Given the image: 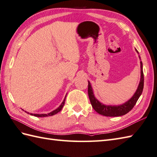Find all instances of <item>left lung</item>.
I'll use <instances>...</instances> for the list:
<instances>
[{
    "label": "left lung",
    "mask_w": 157,
    "mask_h": 157,
    "mask_svg": "<svg viewBox=\"0 0 157 157\" xmlns=\"http://www.w3.org/2000/svg\"><path fill=\"white\" fill-rule=\"evenodd\" d=\"M136 52H138L136 49ZM140 60H141L140 56H139ZM140 67H141V78L140 82L139 83L137 90L136 91L135 94L133 95L132 97L126 102L123 103L122 105L117 106H112V105H105L102 103L100 102L97 99L95 98L93 93L92 88L90 83L88 82V93L89 96L90 101L91 105L93 109L99 113L100 115H104L106 117H119L122 116L127 114L131 110L134 108V106L137 102L140 96L142 94L143 88H144V73H143V67H142V62L140 61Z\"/></svg>",
    "instance_id": "8db88e82"
}]
</instances>
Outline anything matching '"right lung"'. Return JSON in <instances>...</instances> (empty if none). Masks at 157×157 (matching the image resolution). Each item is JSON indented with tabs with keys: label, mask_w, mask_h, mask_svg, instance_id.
<instances>
[{
	"label": "right lung",
	"mask_w": 157,
	"mask_h": 157,
	"mask_svg": "<svg viewBox=\"0 0 157 157\" xmlns=\"http://www.w3.org/2000/svg\"><path fill=\"white\" fill-rule=\"evenodd\" d=\"M66 96H67V95H66ZM66 96H65V97L64 100H63V101L62 102V103L61 104V105H60L57 109L54 110V111L51 112V113H48V114H32V113H29V114H30L31 115H34V116H35V117H48V116H52V115H54L56 114V113H59V111H61L62 108L63 107V106H64V105H65V101ZM25 112H26V111H25ZM26 113H27V112H26Z\"/></svg>",
	"instance_id": "right-lung-1"
}]
</instances>
